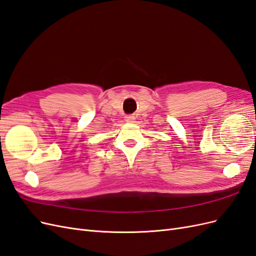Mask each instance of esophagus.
<instances>
[{
	"instance_id": "esophagus-1",
	"label": "esophagus",
	"mask_w": 256,
	"mask_h": 256,
	"mask_svg": "<svg viewBox=\"0 0 256 256\" xmlns=\"http://www.w3.org/2000/svg\"><path fill=\"white\" fill-rule=\"evenodd\" d=\"M134 120H135L134 116H130V114H128V116H126V122H133Z\"/></svg>"
}]
</instances>
